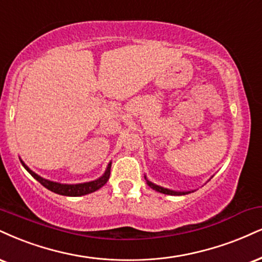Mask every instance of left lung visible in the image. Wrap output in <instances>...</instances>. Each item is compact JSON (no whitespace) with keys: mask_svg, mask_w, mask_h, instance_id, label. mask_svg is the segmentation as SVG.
<instances>
[{"mask_svg":"<svg viewBox=\"0 0 262 262\" xmlns=\"http://www.w3.org/2000/svg\"><path fill=\"white\" fill-rule=\"evenodd\" d=\"M146 179V178H145ZM146 183H147V185H149L150 188H152L154 190H156V191H160V193H162V194H167V195H184V194H188L189 191H173V190H169V189H166V188H162V187H159V185H155L154 184V183H151V182H149L146 179Z\"/></svg>","mask_w":262,"mask_h":262,"instance_id":"left-lung-1","label":"left lung"}]
</instances>
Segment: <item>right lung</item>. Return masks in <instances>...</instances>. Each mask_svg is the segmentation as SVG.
<instances>
[{"label":"right lung","instance_id":"right-lung-1","mask_svg":"<svg viewBox=\"0 0 262 262\" xmlns=\"http://www.w3.org/2000/svg\"><path fill=\"white\" fill-rule=\"evenodd\" d=\"M20 162L21 165L24 166V168L27 169V171L29 172L30 174L40 183V184H42L43 187L49 189V190L53 191V193L59 194V195H66V196H81V195L93 193V191L100 189L102 185H105L107 181H108L110 174H111V172H110L111 171V163H108L105 174H103L102 177H100L99 179H96V181L81 183V184H59V183L51 182V181H47V179L41 178L40 176H37L36 173H34L31 169L28 168V167L24 165L23 161Z\"/></svg>","mask_w":262,"mask_h":262}]
</instances>
